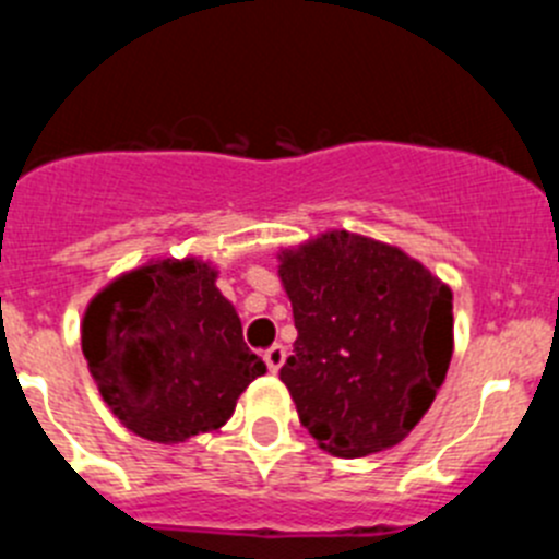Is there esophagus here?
Wrapping results in <instances>:
<instances>
[{
    "mask_svg": "<svg viewBox=\"0 0 559 559\" xmlns=\"http://www.w3.org/2000/svg\"><path fill=\"white\" fill-rule=\"evenodd\" d=\"M285 355H288V353H285L283 344H274V347H269V349H265V355H263L265 367H269L271 372H280V367L285 364Z\"/></svg>",
    "mask_w": 559,
    "mask_h": 559,
    "instance_id": "obj_1",
    "label": "esophagus"
}]
</instances>
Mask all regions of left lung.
Masks as SVG:
<instances>
[{
	"mask_svg": "<svg viewBox=\"0 0 559 559\" xmlns=\"http://www.w3.org/2000/svg\"><path fill=\"white\" fill-rule=\"evenodd\" d=\"M294 355L280 369L310 437L369 456L408 437L453 355V294L400 249L328 231L280 254Z\"/></svg>",
	"mask_w": 559,
	"mask_h": 559,
	"instance_id": "obj_1",
	"label": "left lung"
}]
</instances>
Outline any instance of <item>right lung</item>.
Instances as JSON below:
<instances>
[{"instance_id":"add662e5","label":"right lung","mask_w":559,"mask_h":559,"mask_svg":"<svg viewBox=\"0 0 559 559\" xmlns=\"http://www.w3.org/2000/svg\"><path fill=\"white\" fill-rule=\"evenodd\" d=\"M218 271L195 257L122 274L88 302L83 355L103 400L142 439L215 431L265 364L246 347Z\"/></svg>"}]
</instances>
